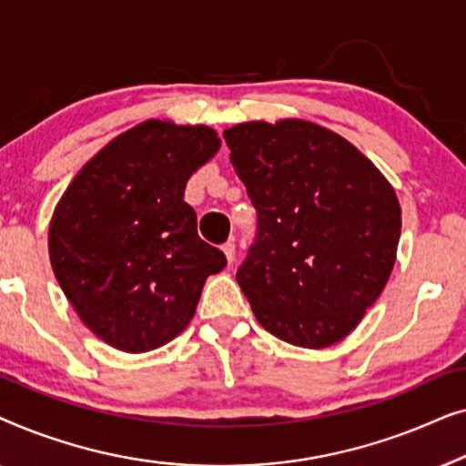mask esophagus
<instances>
[{
	"label": "esophagus",
	"mask_w": 466,
	"mask_h": 466,
	"mask_svg": "<svg viewBox=\"0 0 466 466\" xmlns=\"http://www.w3.org/2000/svg\"><path fill=\"white\" fill-rule=\"evenodd\" d=\"M222 252H225L228 265H233V260H235V241H227V244L222 246Z\"/></svg>",
	"instance_id": "1"
}]
</instances>
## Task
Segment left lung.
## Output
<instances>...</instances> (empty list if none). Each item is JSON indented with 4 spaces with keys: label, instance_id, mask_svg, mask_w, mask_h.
Here are the masks:
<instances>
[{
    "label": "left lung",
    "instance_id": "1",
    "mask_svg": "<svg viewBox=\"0 0 466 466\" xmlns=\"http://www.w3.org/2000/svg\"><path fill=\"white\" fill-rule=\"evenodd\" d=\"M225 142L257 209L235 279L260 327L301 348L341 341L390 278L392 187L348 139L308 120L235 125Z\"/></svg>",
    "mask_w": 466,
    "mask_h": 466
}]
</instances>
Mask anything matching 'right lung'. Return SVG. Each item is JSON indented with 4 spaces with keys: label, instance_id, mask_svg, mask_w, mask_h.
<instances>
[{
    "label": "right lung",
    "instance_id": "add662e5",
    "mask_svg": "<svg viewBox=\"0 0 466 466\" xmlns=\"http://www.w3.org/2000/svg\"><path fill=\"white\" fill-rule=\"evenodd\" d=\"M209 127L146 120L78 171L55 209L50 263L80 320L123 352L180 335L227 265L197 233L188 177L218 150Z\"/></svg>",
    "mask_w": 466,
    "mask_h": 466
}]
</instances>
